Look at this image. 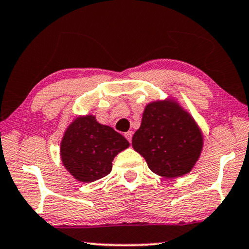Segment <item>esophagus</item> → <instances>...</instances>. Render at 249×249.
Returning a JSON list of instances; mask_svg holds the SVG:
<instances>
[{
  "label": "esophagus",
  "instance_id": "1",
  "mask_svg": "<svg viewBox=\"0 0 249 249\" xmlns=\"http://www.w3.org/2000/svg\"><path fill=\"white\" fill-rule=\"evenodd\" d=\"M124 137H125V138L128 139V142H131V138H132V131H128V132H125V133H124Z\"/></svg>",
  "mask_w": 249,
  "mask_h": 249
}]
</instances>
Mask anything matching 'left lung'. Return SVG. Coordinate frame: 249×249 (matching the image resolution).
Returning a JSON list of instances; mask_svg holds the SVG:
<instances>
[{
  "label": "left lung",
  "instance_id": "left-lung-1",
  "mask_svg": "<svg viewBox=\"0 0 249 249\" xmlns=\"http://www.w3.org/2000/svg\"><path fill=\"white\" fill-rule=\"evenodd\" d=\"M202 146L196 122L172 100L147 104L140 128L132 137L133 149L145 158L150 171L167 178L191 172Z\"/></svg>",
  "mask_w": 249,
  "mask_h": 249
}]
</instances>
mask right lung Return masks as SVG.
Here are the masks:
<instances>
[{"label":"right lung","mask_w":249,"mask_h":249,"mask_svg":"<svg viewBox=\"0 0 249 249\" xmlns=\"http://www.w3.org/2000/svg\"><path fill=\"white\" fill-rule=\"evenodd\" d=\"M129 147L128 140L95 117H78L68 125L60 145L65 168L81 182H94L110 174L112 160Z\"/></svg>","instance_id":"obj_1"}]
</instances>
